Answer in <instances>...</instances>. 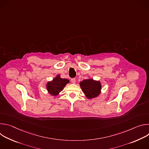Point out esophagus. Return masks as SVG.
<instances>
[{"mask_svg": "<svg viewBox=\"0 0 149 149\" xmlns=\"http://www.w3.org/2000/svg\"><path fill=\"white\" fill-rule=\"evenodd\" d=\"M71 82H72V83L75 84V82H76V79H75V78H72V79H71Z\"/></svg>", "mask_w": 149, "mask_h": 149, "instance_id": "1", "label": "esophagus"}]
</instances>
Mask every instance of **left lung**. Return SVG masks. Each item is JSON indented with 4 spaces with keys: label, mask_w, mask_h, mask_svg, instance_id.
Returning a JSON list of instances; mask_svg holds the SVG:
<instances>
[{
    "label": "left lung",
    "mask_w": 149,
    "mask_h": 149,
    "mask_svg": "<svg viewBox=\"0 0 149 149\" xmlns=\"http://www.w3.org/2000/svg\"><path fill=\"white\" fill-rule=\"evenodd\" d=\"M79 84L84 94L89 99L95 98L101 93V84L99 81L90 78L83 80Z\"/></svg>",
    "instance_id": "8db88e82"
}]
</instances>
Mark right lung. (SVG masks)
Returning <instances> with one entry per match:
<instances>
[{
    "label": "right lung",
    "instance_id": "1",
    "mask_svg": "<svg viewBox=\"0 0 149 149\" xmlns=\"http://www.w3.org/2000/svg\"><path fill=\"white\" fill-rule=\"evenodd\" d=\"M70 82L67 79L61 78L60 75H58L52 81L48 82L47 84V89L48 92L52 95L56 96L62 91L66 85Z\"/></svg>",
    "mask_w": 149,
    "mask_h": 149
}]
</instances>
